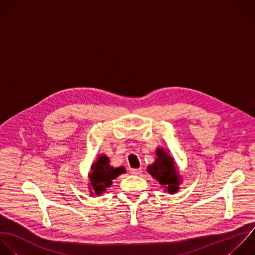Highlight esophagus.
Listing matches in <instances>:
<instances>
[{
  "label": "esophagus",
  "mask_w": 255,
  "mask_h": 255,
  "mask_svg": "<svg viewBox=\"0 0 255 255\" xmlns=\"http://www.w3.org/2000/svg\"><path fill=\"white\" fill-rule=\"evenodd\" d=\"M142 172V168H131L130 169V173L131 174H134V175H138Z\"/></svg>",
  "instance_id": "34e87169"
}]
</instances>
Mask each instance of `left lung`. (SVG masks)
Instances as JSON below:
<instances>
[{"label":"left lung","mask_w":255,"mask_h":255,"mask_svg":"<svg viewBox=\"0 0 255 255\" xmlns=\"http://www.w3.org/2000/svg\"><path fill=\"white\" fill-rule=\"evenodd\" d=\"M156 156L155 162L147 167L148 173L165 187V191L171 194L177 192L181 181L174 159L162 148L156 149Z\"/></svg>","instance_id":"8db88e82"}]
</instances>
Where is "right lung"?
Listing matches in <instances>:
<instances>
[{"label": "right lung", "instance_id": "obj_1", "mask_svg": "<svg viewBox=\"0 0 255 255\" xmlns=\"http://www.w3.org/2000/svg\"><path fill=\"white\" fill-rule=\"evenodd\" d=\"M125 172V168L123 166L114 168L113 166H110L109 158L106 155H101L91 166V173L89 174L90 185L96 195H101L112 185L113 179ZM90 193L91 195H94L93 191H90Z\"/></svg>", "mask_w": 255, "mask_h": 255}]
</instances>
